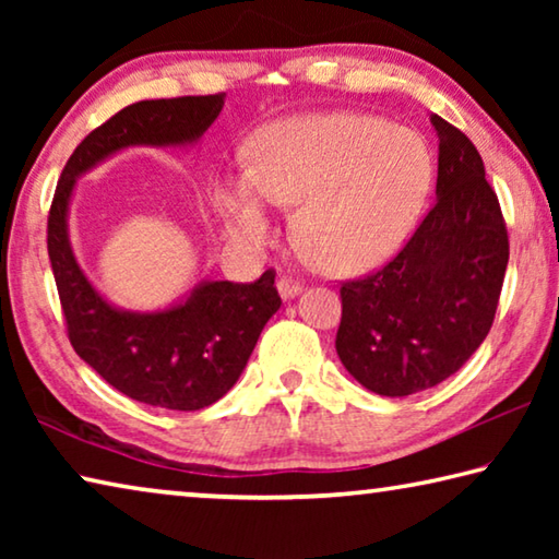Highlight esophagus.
Returning a JSON list of instances; mask_svg holds the SVG:
<instances>
[{"instance_id":"1","label":"esophagus","mask_w":559,"mask_h":559,"mask_svg":"<svg viewBox=\"0 0 559 559\" xmlns=\"http://www.w3.org/2000/svg\"><path fill=\"white\" fill-rule=\"evenodd\" d=\"M276 288H278V293H281V298H293V296H298L302 286H300V281H296V278L281 276V278L276 281Z\"/></svg>"}]
</instances>
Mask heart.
Masks as SVG:
<instances>
[{
  "mask_svg": "<svg viewBox=\"0 0 559 559\" xmlns=\"http://www.w3.org/2000/svg\"><path fill=\"white\" fill-rule=\"evenodd\" d=\"M437 163L427 140L367 112L273 122L253 165L219 187L216 204L241 241L271 229L269 200L298 204L296 236L313 266L355 276L390 261L424 212Z\"/></svg>",
  "mask_w": 559,
  "mask_h": 559,
  "instance_id": "1",
  "label": "heart"
}]
</instances>
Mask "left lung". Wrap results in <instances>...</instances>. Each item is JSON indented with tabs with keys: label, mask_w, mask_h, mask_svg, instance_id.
I'll return each mask as SVG.
<instances>
[{
	"label": "left lung",
	"mask_w": 559,
	"mask_h": 559,
	"mask_svg": "<svg viewBox=\"0 0 559 559\" xmlns=\"http://www.w3.org/2000/svg\"><path fill=\"white\" fill-rule=\"evenodd\" d=\"M437 202L392 261L340 286L335 349L382 396L437 386L484 343L508 266V229L476 145L431 112Z\"/></svg>",
	"instance_id": "obj_1"
}]
</instances>
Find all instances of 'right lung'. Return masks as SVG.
<instances>
[{
  "instance_id": "obj_1",
  "label": "right lung",
  "mask_w": 559,
  "mask_h": 559,
  "mask_svg": "<svg viewBox=\"0 0 559 559\" xmlns=\"http://www.w3.org/2000/svg\"><path fill=\"white\" fill-rule=\"evenodd\" d=\"M226 93L140 100L118 110L73 150L46 224V246L66 320L83 362L130 400L175 412H197L231 390L257 347L263 325L281 308L266 271L253 283L206 281L185 302L159 313L112 308L71 251L66 214L75 177L130 145H187L204 135L224 108Z\"/></svg>"
}]
</instances>
